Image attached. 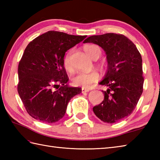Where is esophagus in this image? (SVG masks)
<instances>
[{"label":"esophagus","mask_w":160,"mask_h":160,"mask_svg":"<svg viewBox=\"0 0 160 160\" xmlns=\"http://www.w3.org/2000/svg\"><path fill=\"white\" fill-rule=\"evenodd\" d=\"M90 90L89 89H82V93H88L89 92Z\"/></svg>","instance_id":"1"}]
</instances>
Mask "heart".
I'll return each mask as SVG.
<instances>
[{
	"label": "heart",
	"mask_w": 160,
	"mask_h": 160,
	"mask_svg": "<svg viewBox=\"0 0 160 160\" xmlns=\"http://www.w3.org/2000/svg\"><path fill=\"white\" fill-rule=\"evenodd\" d=\"M84 51L92 59L98 58L101 55V50L100 47L95 45H89L84 47ZM73 51L71 50L64 56L63 64L65 69L71 71L73 69L71 64V56ZM99 80V73L97 71H93L89 73L78 72L72 78V83L76 87H81L84 88H89L91 84L96 82Z\"/></svg>",
	"instance_id": "1"
}]
</instances>
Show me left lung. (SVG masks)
Returning <instances> with one entry per match:
<instances>
[{
  "label": "left lung",
  "instance_id": "left-lung-1",
  "mask_svg": "<svg viewBox=\"0 0 160 160\" xmlns=\"http://www.w3.org/2000/svg\"><path fill=\"white\" fill-rule=\"evenodd\" d=\"M99 45L106 53L108 69L99 83L107 87L104 99L93 111L102 121L115 123L130 115L143 91L142 60L136 46L122 34L92 36L84 43Z\"/></svg>",
  "mask_w": 160,
  "mask_h": 160
}]
</instances>
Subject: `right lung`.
<instances>
[{
	"label": "right lung",
	"instance_id": "add662e5",
	"mask_svg": "<svg viewBox=\"0 0 160 160\" xmlns=\"http://www.w3.org/2000/svg\"><path fill=\"white\" fill-rule=\"evenodd\" d=\"M86 37L49 31L27 46L18 64V92L32 118L55 123L64 117L71 98L82 92L67 84L63 60L67 51Z\"/></svg>",
	"mask_w": 160,
	"mask_h": 160
}]
</instances>
